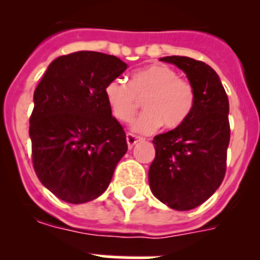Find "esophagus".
<instances>
[{"label": "esophagus", "mask_w": 260, "mask_h": 260, "mask_svg": "<svg viewBox=\"0 0 260 260\" xmlns=\"http://www.w3.org/2000/svg\"><path fill=\"white\" fill-rule=\"evenodd\" d=\"M126 141H127L128 148H133V147H134L138 142L142 141V138H139V137H137V135L130 134V133H128V134H126Z\"/></svg>", "instance_id": "1"}]
</instances>
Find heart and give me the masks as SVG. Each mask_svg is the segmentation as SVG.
<instances>
[{
  "mask_svg": "<svg viewBox=\"0 0 260 260\" xmlns=\"http://www.w3.org/2000/svg\"><path fill=\"white\" fill-rule=\"evenodd\" d=\"M110 112L119 122H130L143 102L144 112L133 122V132L151 134L160 127L176 128L185 122L195 104L191 83L181 79L174 69L161 63L132 73L128 84L110 80L104 88Z\"/></svg>",
  "mask_w": 260,
  "mask_h": 260,
  "instance_id": "obj_1",
  "label": "heart"
}]
</instances>
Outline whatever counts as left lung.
Masks as SVG:
<instances>
[{
	"mask_svg": "<svg viewBox=\"0 0 260 260\" xmlns=\"http://www.w3.org/2000/svg\"><path fill=\"white\" fill-rule=\"evenodd\" d=\"M160 61L181 69L195 92L192 112L185 122L153 138L156 156L148 171L152 194L168 207H198L219 189L226 169L231 139L229 102L211 66L181 56Z\"/></svg>",
	"mask_w": 260,
	"mask_h": 260,
	"instance_id": "1",
	"label": "left lung"
}]
</instances>
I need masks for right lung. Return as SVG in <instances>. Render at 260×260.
I'll list each match as a JSON object with an SVG mask.
<instances>
[{"instance_id": "right-lung-1", "label": "right lung", "mask_w": 260, "mask_h": 260, "mask_svg": "<svg viewBox=\"0 0 260 260\" xmlns=\"http://www.w3.org/2000/svg\"><path fill=\"white\" fill-rule=\"evenodd\" d=\"M127 69L116 56L80 50L52 61L34 92L29 118L36 176L61 201H93L127 151L104 88Z\"/></svg>"}]
</instances>
